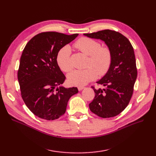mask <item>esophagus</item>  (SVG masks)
<instances>
[{"label":"esophagus","mask_w":156,"mask_h":156,"mask_svg":"<svg viewBox=\"0 0 156 156\" xmlns=\"http://www.w3.org/2000/svg\"><path fill=\"white\" fill-rule=\"evenodd\" d=\"M84 87H83V86H80V87H78V90L79 91H81V90H82L83 89H84Z\"/></svg>","instance_id":"1"}]
</instances>
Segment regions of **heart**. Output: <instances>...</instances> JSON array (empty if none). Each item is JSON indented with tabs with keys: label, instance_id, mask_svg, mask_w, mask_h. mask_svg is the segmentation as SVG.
I'll return each instance as SVG.
<instances>
[{
	"label": "heart",
	"instance_id": "b5f03b06",
	"mask_svg": "<svg viewBox=\"0 0 156 156\" xmlns=\"http://www.w3.org/2000/svg\"><path fill=\"white\" fill-rule=\"evenodd\" d=\"M75 47L83 53L89 56L87 68L75 70L68 76L71 85L83 86L96 79L98 73L104 75L109 69L112 62L111 51L107 46H101L100 42L87 37L79 38ZM56 62L64 72H69L73 68L71 59V49L68 45L61 48L56 56Z\"/></svg>",
	"mask_w": 156,
	"mask_h": 156
}]
</instances>
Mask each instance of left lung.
<instances>
[{"label":"left lung","instance_id":"obj_1","mask_svg":"<svg viewBox=\"0 0 156 156\" xmlns=\"http://www.w3.org/2000/svg\"><path fill=\"white\" fill-rule=\"evenodd\" d=\"M84 35L105 41L111 51V67L97 82L104 88L92 87L95 97L89 107L100 117H114L125 109L133 95L137 76L133 48L126 37L115 30L107 29Z\"/></svg>","mask_w":156,"mask_h":156}]
</instances>
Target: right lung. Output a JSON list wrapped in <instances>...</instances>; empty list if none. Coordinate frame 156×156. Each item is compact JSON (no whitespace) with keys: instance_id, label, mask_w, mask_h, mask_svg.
Masks as SVG:
<instances>
[{"instance_id":"add662e5","label":"right lung","mask_w":156,"mask_h":156,"mask_svg":"<svg viewBox=\"0 0 156 156\" xmlns=\"http://www.w3.org/2000/svg\"><path fill=\"white\" fill-rule=\"evenodd\" d=\"M78 35L41 32L23 49L17 72L21 97L30 111L40 119H58L65 113L69 99L78 92L77 87L61 86L66 77L56 62L59 50Z\"/></svg>"}]
</instances>
